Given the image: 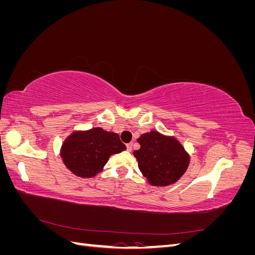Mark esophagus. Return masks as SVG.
<instances>
[{
	"instance_id": "1",
	"label": "esophagus",
	"mask_w": 255,
	"mask_h": 255,
	"mask_svg": "<svg viewBox=\"0 0 255 255\" xmlns=\"http://www.w3.org/2000/svg\"><path fill=\"white\" fill-rule=\"evenodd\" d=\"M127 148H128V151H132L133 150V142H129L127 144Z\"/></svg>"
}]
</instances>
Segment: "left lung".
Wrapping results in <instances>:
<instances>
[{
  "mask_svg": "<svg viewBox=\"0 0 255 255\" xmlns=\"http://www.w3.org/2000/svg\"><path fill=\"white\" fill-rule=\"evenodd\" d=\"M137 141L140 149L134 151L139 170L153 186H168L187 170L189 155L174 137L156 130L142 134Z\"/></svg>",
  "mask_w": 255,
  "mask_h": 255,
  "instance_id": "8db88e82",
  "label": "left lung"
}]
</instances>
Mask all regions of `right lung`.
<instances>
[{"instance_id": "obj_1", "label": "right lung", "mask_w": 255, "mask_h": 255, "mask_svg": "<svg viewBox=\"0 0 255 255\" xmlns=\"http://www.w3.org/2000/svg\"><path fill=\"white\" fill-rule=\"evenodd\" d=\"M126 149L117 133L95 128L85 132H73L61 145L60 156L75 175L92 177L103 170L113 154Z\"/></svg>"}]
</instances>
